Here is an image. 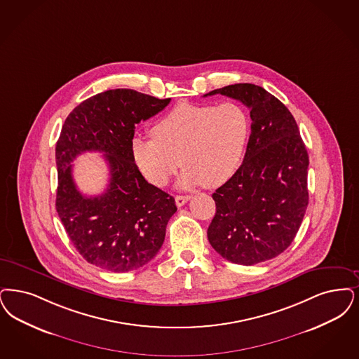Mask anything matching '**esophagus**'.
Returning <instances> with one entry per match:
<instances>
[{
    "label": "esophagus",
    "instance_id": "34e87169",
    "mask_svg": "<svg viewBox=\"0 0 359 359\" xmlns=\"http://www.w3.org/2000/svg\"><path fill=\"white\" fill-rule=\"evenodd\" d=\"M189 201V196H183V195H176L175 196V201H176V205L177 207H182V205H184L187 201Z\"/></svg>",
    "mask_w": 359,
    "mask_h": 359
}]
</instances>
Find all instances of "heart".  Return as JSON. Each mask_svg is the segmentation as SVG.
Listing matches in <instances>:
<instances>
[{
	"label": "heart",
	"instance_id": "heart-1",
	"mask_svg": "<svg viewBox=\"0 0 359 359\" xmlns=\"http://www.w3.org/2000/svg\"><path fill=\"white\" fill-rule=\"evenodd\" d=\"M154 139L132 140V155L144 177L165 186L180 165V188L224 184L243 158L250 120L236 102L182 104L151 128Z\"/></svg>",
	"mask_w": 359,
	"mask_h": 359
}]
</instances>
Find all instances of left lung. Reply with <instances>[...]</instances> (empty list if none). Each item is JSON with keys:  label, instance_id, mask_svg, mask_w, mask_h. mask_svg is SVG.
Returning a JSON list of instances; mask_svg holds the SVG:
<instances>
[{"label": "left lung", "instance_id": "left-lung-1", "mask_svg": "<svg viewBox=\"0 0 359 359\" xmlns=\"http://www.w3.org/2000/svg\"><path fill=\"white\" fill-rule=\"evenodd\" d=\"M223 95L250 109L251 135L243 163L212 198L207 236L229 262L252 266L278 257L294 241L309 204V155L294 116L262 86L233 84Z\"/></svg>", "mask_w": 359, "mask_h": 359}]
</instances>
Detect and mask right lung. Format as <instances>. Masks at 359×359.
<instances>
[{"instance_id": "right-lung-1", "label": "right lung", "mask_w": 359, "mask_h": 359, "mask_svg": "<svg viewBox=\"0 0 359 359\" xmlns=\"http://www.w3.org/2000/svg\"><path fill=\"white\" fill-rule=\"evenodd\" d=\"M171 99L133 89H109L77 105L57 144L56 210L71 242L88 263L112 273L137 270L156 257L175 199L149 184L132 155L135 126L163 111ZM99 150L110 167V183L99 197H84L72 180V161Z\"/></svg>"}]
</instances>
